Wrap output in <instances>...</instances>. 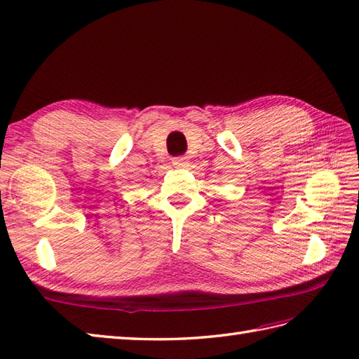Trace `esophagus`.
Returning <instances> with one entry per match:
<instances>
[{
	"label": "esophagus",
	"instance_id": "obj_1",
	"mask_svg": "<svg viewBox=\"0 0 359 359\" xmlns=\"http://www.w3.org/2000/svg\"><path fill=\"white\" fill-rule=\"evenodd\" d=\"M172 165L175 168H187L189 165V160H188V157H174Z\"/></svg>",
	"mask_w": 359,
	"mask_h": 359
}]
</instances>
